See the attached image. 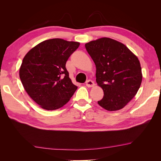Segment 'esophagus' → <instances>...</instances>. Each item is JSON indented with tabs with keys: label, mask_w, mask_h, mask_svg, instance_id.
<instances>
[{
	"label": "esophagus",
	"mask_w": 161,
	"mask_h": 161,
	"mask_svg": "<svg viewBox=\"0 0 161 161\" xmlns=\"http://www.w3.org/2000/svg\"><path fill=\"white\" fill-rule=\"evenodd\" d=\"M86 86L88 87H92L95 86V82L91 80H88L86 82Z\"/></svg>",
	"instance_id": "obj_1"
}]
</instances>
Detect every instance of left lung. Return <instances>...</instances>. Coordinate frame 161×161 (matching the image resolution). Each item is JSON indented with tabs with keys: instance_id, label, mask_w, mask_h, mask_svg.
Listing matches in <instances>:
<instances>
[{
	"instance_id": "8db88e82",
	"label": "left lung",
	"mask_w": 161,
	"mask_h": 161,
	"mask_svg": "<svg viewBox=\"0 0 161 161\" xmlns=\"http://www.w3.org/2000/svg\"><path fill=\"white\" fill-rule=\"evenodd\" d=\"M85 47L96 66L97 83L104 92L98 104L108 111L122 109L142 82L138 58L122 43L109 37L86 43Z\"/></svg>"
}]
</instances>
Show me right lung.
Instances as JSON below:
<instances>
[{"mask_svg": "<svg viewBox=\"0 0 161 161\" xmlns=\"http://www.w3.org/2000/svg\"><path fill=\"white\" fill-rule=\"evenodd\" d=\"M80 45L55 38L43 41L24 57L19 77L31 98L46 110H55L69 101L77 89L69 78L66 61Z\"/></svg>", "mask_w": 161, "mask_h": 161, "instance_id": "obj_1", "label": "right lung"}]
</instances>
